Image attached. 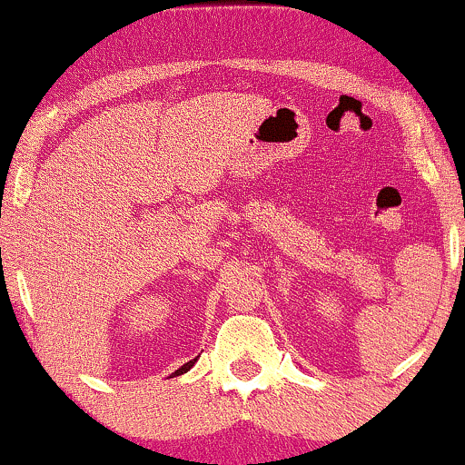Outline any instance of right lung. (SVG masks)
Masks as SVG:
<instances>
[{"mask_svg":"<svg viewBox=\"0 0 465 465\" xmlns=\"http://www.w3.org/2000/svg\"><path fill=\"white\" fill-rule=\"evenodd\" d=\"M194 362H196V359H192L190 362H185V365H183V367H179V370H177V371H174V373H173V376H179V373H185V371H188V370H190V367H192V365H194Z\"/></svg>","mask_w":465,"mask_h":465,"instance_id":"obj_1","label":"right lung"}]
</instances>
